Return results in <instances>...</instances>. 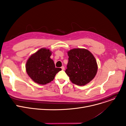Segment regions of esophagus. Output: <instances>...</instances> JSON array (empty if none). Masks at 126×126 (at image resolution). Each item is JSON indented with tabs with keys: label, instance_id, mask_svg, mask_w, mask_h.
Here are the masks:
<instances>
[{
	"label": "esophagus",
	"instance_id": "esophagus-1",
	"mask_svg": "<svg viewBox=\"0 0 126 126\" xmlns=\"http://www.w3.org/2000/svg\"><path fill=\"white\" fill-rule=\"evenodd\" d=\"M61 68H62V69L63 71H64V69H65V68H64V67L63 66H62V67H61Z\"/></svg>",
	"mask_w": 126,
	"mask_h": 126
}]
</instances>
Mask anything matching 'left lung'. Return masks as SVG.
<instances>
[{
    "label": "left lung",
    "instance_id": "obj_1",
    "mask_svg": "<svg viewBox=\"0 0 126 126\" xmlns=\"http://www.w3.org/2000/svg\"><path fill=\"white\" fill-rule=\"evenodd\" d=\"M69 57L65 71L69 79L78 86H85L95 76L97 65L93 54L84 48H74L67 52Z\"/></svg>",
    "mask_w": 126,
    "mask_h": 126
}]
</instances>
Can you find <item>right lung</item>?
Returning a JSON list of instances; mask_svg holds the SVG:
<instances>
[{"instance_id": "obj_1", "label": "right lung", "mask_w": 126, "mask_h": 126, "mask_svg": "<svg viewBox=\"0 0 126 126\" xmlns=\"http://www.w3.org/2000/svg\"><path fill=\"white\" fill-rule=\"evenodd\" d=\"M51 51L42 48L32 54L26 63V71L30 77L40 85H46L52 81L55 76L62 70L55 67L50 58Z\"/></svg>"}]
</instances>
